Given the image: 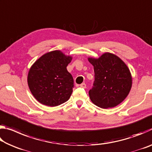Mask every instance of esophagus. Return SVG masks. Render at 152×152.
Here are the masks:
<instances>
[{
  "instance_id": "esophagus-1",
  "label": "esophagus",
  "mask_w": 152,
  "mask_h": 152,
  "mask_svg": "<svg viewBox=\"0 0 152 152\" xmlns=\"http://www.w3.org/2000/svg\"><path fill=\"white\" fill-rule=\"evenodd\" d=\"M80 86L81 88H86V85L85 83H82L81 84H80Z\"/></svg>"
}]
</instances>
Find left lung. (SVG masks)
I'll list each match as a JSON object with an SVG mask.
<instances>
[{"instance_id": "1", "label": "left lung", "mask_w": 152, "mask_h": 152, "mask_svg": "<svg viewBox=\"0 0 152 152\" xmlns=\"http://www.w3.org/2000/svg\"><path fill=\"white\" fill-rule=\"evenodd\" d=\"M94 66V82L88 92L91 101L102 109L113 108L122 102L132 86L129 69L121 59L106 52L99 58H88Z\"/></svg>"}]
</instances>
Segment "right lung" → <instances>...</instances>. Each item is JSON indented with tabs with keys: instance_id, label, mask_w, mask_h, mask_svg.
I'll return each mask as SVG.
<instances>
[{
	"instance_id": "1",
	"label": "right lung",
	"mask_w": 152,
	"mask_h": 152,
	"mask_svg": "<svg viewBox=\"0 0 152 152\" xmlns=\"http://www.w3.org/2000/svg\"><path fill=\"white\" fill-rule=\"evenodd\" d=\"M72 60L60 50L49 51L31 66L27 83L33 96L41 104L56 107L70 99L74 80L66 67Z\"/></svg>"
}]
</instances>
